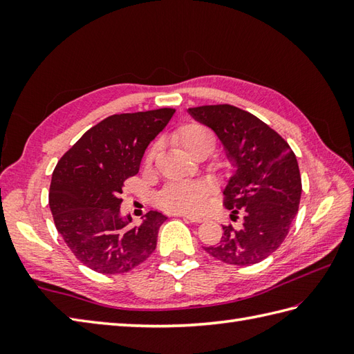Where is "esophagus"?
<instances>
[{
    "instance_id": "esophagus-1",
    "label": "esophagus",
    "mask_w": 354,
    "mask_h": 354,
    "mask_svg": "<svg viewBox=\"0 0 354 354\" xmlns=\"http://www.w3.org/2000/svg\"><path fill=\"white\" fill-rule=\"evenodd\" d=\"M181 217H183V219H185V221H189V222H193V223H201V222H204V221H205V217H204V216H193V214H181Z\"/></svg>"
}]
</instances>
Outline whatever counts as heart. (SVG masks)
Returning a JSON list of instances; mask_svg holds the SVG:
<instances>
[{"mask_svg": "<svg viewBox=\"0 0 354 354\" xmlns=\"http://www.w3.org/2000/svg\"><path fill=\"white\" fill-rule=\"evenodd\" d=\"M173 140L178 142L187 153L194 155L201 149L212 152L214 147V135L207 127L201 124H185L173 135ZM156 153V146L149 152V161ZM208 189L202 183L178 181L165 185L158 194V204L171 213H196L204 207Z\"/></svg>", "mask_w": 354, "mask_h": 354, "instance_id": "1", "label": "heart"}]
</instances>
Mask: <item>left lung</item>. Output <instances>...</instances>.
Instances as JSON below:
<instances>
[{
    "label": "left lung",
    "instance_id": "obj_1",
    "mask_svg": "<svg viewBox=\"0 0 354 354\" xmlns=\"http://www.w3.org/2000/svg\"><path fill=\"white\" fill-rule=\"evenodd\" d=\"M189 114L221 140L234 171L223 189L231 219L217 245L204 250L228 265L250 266L278 250L295 219L301 199L297 156L288 142L260 118L231 104L190 108Z\"/></svg>",
    "mask_w": 354,
    "mask_h": 354
}]
</instances>
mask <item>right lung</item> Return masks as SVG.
Instances as JSON below:
<instances>
[{
  "instance_id": "add662e5",
  "label": "right lung",
  "mask_w": 354,
  "mask_h": 354,
  "mask_svg": "<svg viewBox=\"0 0 354 354\" xmlns=\"http://www.w3.org/2000/svg\"><path fill=\"white\" fill-rule=\"evenodd\" d=\"M175 109L162 108L102 120L59 160L48 205L57 232L76 259L95 272L114 275L137 268L156 248L165 217L149 212L141 225L120 213L127 178L137 175L150 141Z\"/></svg>"
}]
</instances>
